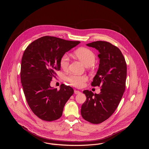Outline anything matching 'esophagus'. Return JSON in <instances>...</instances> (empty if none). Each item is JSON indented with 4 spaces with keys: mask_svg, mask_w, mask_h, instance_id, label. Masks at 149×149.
I'll return each mask as SVG.
<instances>
[{
    "mask_svg": "<svg viewBox=\"0 0 149 149\" xmlns=\"http://www.w3.org/2000/svg\"><path fill=\"white\" fill-rule=\"evenodd\" d=\"M74 94H79V93H81V92L79 91H77V90H74Z\"/></svg>",
    "mask_w": 149,
    "mask_h": 149,
    "instance_id": "34e87169",
    "label": "esophagus"
}]
</instances>
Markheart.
Returning <instances> with one entry per match:
<instances>
[{"label": "heart", "instance_id": "1", "mask_svg": "<svg viewBox=\"0 0 149 149\" xmlns=\"http://www.w3.org/2000/svg\"><path fill=\"white\" fill-rule=\"evenodd\" d=\"M75 56L86 66L93 65L96 57L95 54L90 49L87 48H80L74 52ZM60 65L62 69L66 70L69 65V58L67 54H64L60 61ZM66 80L74 86L80 88L83 86L88 80L85 75H77L70 74L66 77Z\"/></svg>", "mask_w": 149, "mask_h": 149}]
</instances>
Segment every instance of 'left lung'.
Returning <instances> with one entry per match:
<instances>
[{"label":"left lung","mask_w":149,"mask_h":149,"mask_svg":"<svg viewBox=\"0 0 149 149\" xmlns=\"http://www.w3.org/2000/svg\"><path fill=\"white\" fill-rule=\"evenodd\" d=\"M95 48L99 54V69L92 86H101L99 94L83 91L86 100L81 109L85 120L99 124L109 118L118 106L125 91L127 65L121 51L106 41H96L86 45Z\"/></svg>","instance_id":"1"}]
</instances>
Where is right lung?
<instances>
[{
  "label": "right lung",
  "mask_w": 149,
  "mask_h": 149,
  "mask_svg": "<svg viewBox=\"0 0 149 149\" xmlns=\"http://www.w3.org/2000/svg\"><path fill=\"white\" fill-rule=\"evenodd\" d=\"M80 43L45 36L31 43L22 56L21 80L27 102L41 119L53 121L63 114L64 106L73 94V88L64 84L60 90L50 86L64 54Z\"/></svg>",
  "instance_id": "obj_1"
}]
</instances>
